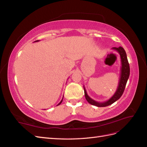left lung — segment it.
I'll return each mask as SVG.
<instances>
[{
    "mask_svg": "<svg viewBox=\"0 0 147 147\" xmlns=\"http://www.w3.org/2000/svg\"><path fill=\"white\" fill-rule=\"evenodd\" d=\"M113 50H116L120 55V57H121V72H120V77L119 79V83L118 86L117 88V90L116 92H115V94L113 95V96L110 98L109 100H106L103 102H97L94 100H93L92 98L89 96L87 94L86 89L83 86L84 88V96H85V98L86 100L91 104L92 105H95L98 107H107L108 105H110L114 103L115 102H116L117 100H118L122 94H123V92L125 89L126 83L127 82V80L129 77L130 74V67L129 64L127 55L125 50H124V48L121 47H113L112 48Z\"/></svg>",
    "mask_w": 147,
    "mask_h": 147,
    "instance_id": "obj_1",
    "label": "left lung"
}]
</instances>
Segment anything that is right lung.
<instances>
[{
	"instance_id": "1",
	"label": "right lung",
	"mask_w": 147,
	"mask_h": 147,
	"mask_svg": "<svg viewBox=\"0 0 147 147\" xmlns=\"http://www.w3.org/2000/svg\"><path fill=\"white\" fill-rule=\"evenodd\" d=\"M38 41H39V40H36V41H35L34 42H38ZM63 97H64V96H63ZM63 99H62V100H61V102H59V103L58 104H57V105H60V104H61L62 103V102H63Z\"/></svg>"
}]
</instances>
